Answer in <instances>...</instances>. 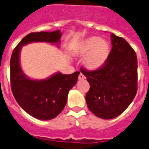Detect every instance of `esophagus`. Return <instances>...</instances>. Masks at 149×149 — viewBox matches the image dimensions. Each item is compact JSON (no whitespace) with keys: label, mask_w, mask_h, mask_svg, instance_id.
I'll list each match as a JSON object with an SVG mask.
<instances>
[{"label":"esophagus","mask_w":149,"mask_h":149,"mask_svg":"<svg viewBox=\"0 0 149 149\" xmlns=\"http://www.w3.org/2000/svg\"><path fill=\"white\" fill-rule=\"evenodd\" d=\"M85 79H86V77H84V75L82 74V73H80L79 77H78V80H79V81H84Z\"/></svg>","instance_id":"1"}]
</instances>
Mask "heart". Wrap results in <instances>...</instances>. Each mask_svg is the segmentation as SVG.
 <instances>
[{
	"label": "heart",
	"instance_id": "heart-1",
	"mask_svg": "<svg viewBox=\"0 0 149 149\" xmlns=\"http://www.w3.org/2000/svg\"><path fill=\"white\" fill-rule=\"evenodd\" d=\"M110 45L99 37H89L81 40L76 48L75 53L84 56V64L88 69L95 70L102 67L110 54Z\"/></svg>",
	"mask_w": 149,
	"mask_h": 149
}]
</instances>
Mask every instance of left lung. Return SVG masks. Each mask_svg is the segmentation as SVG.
<instances>
[{
    "instance_id": "obj_1",
    "label": "left lung",
    "mask_w": 149,
    "mask_h": 149,
    "mask_svg": "<svg viewBox=\"0 0 149 149\" xmlns=\"http://www.w3.org/2000/svg\"><path fill=\"white\" fill-rule=\"evenodd\" d=\"M112 50L105 64L94 71L81 68L90 88L85 100L88 109L100 118L120 115L137 92V58L124 38L111 34Z\"/></svg>"
}]
</instances>
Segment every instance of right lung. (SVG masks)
<instances>
[{"mask_svg":"<svg viewBox=\"0 0 149 149\" xmlns=\"http://www.w3.org/2000/svg\"><path fill=\"white\" fill-rule=\"evenodd\" d=\"M62 34L60 30L31 33L21 40L12 53L10 60V81L14 98L18 104L38 120L55 118L64 109L68 93L77 84L80 72L72 74L56 72L44 80H33L24 74L20 65L21 48L33 42L59 45Z\"/></svg>","mask_w":149,"mask_h":149,"instance_id":"obj_1","label":"right lung"}]
</instances>
